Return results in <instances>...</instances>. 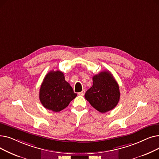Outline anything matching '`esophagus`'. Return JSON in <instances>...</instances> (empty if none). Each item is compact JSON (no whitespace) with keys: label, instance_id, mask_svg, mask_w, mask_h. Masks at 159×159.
I'll list each match as a JSON object with an SVG mask.
<instances>
[{"label":"esophagus","instance_id":"obj_1","mask_svg":"<svg viewBox=\"0 0 159 159\" xmlns=\"http://www.w3.org/2000/svg\"><path fill=\"white\" fill-rule=\"evenodd\" d=\"M78 94H79V95H81V96L84 95V94H85V90L83 89V90L81 91V92H79Z\"/></svg>","mask_w":159,"mask_h":159}]
</instances>
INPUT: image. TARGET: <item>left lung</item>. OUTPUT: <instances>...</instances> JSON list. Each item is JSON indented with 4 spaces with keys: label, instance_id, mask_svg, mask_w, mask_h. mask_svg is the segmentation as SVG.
Instances as JSON below:
<instances>
[{
    "label": "left lung",
    "instance_id": "8db88e82",
    "mask_svg": "<svg viewBox=\"0 0 159 159\" xmlns=\"http://www.w3.org/2000/svg\"><path fill=\"white\" fill-rule=\"evenodd\" d=\"M118 83L112 74L102 71L93 77V86L85 93V98L95 109L104 113L113 110L120 99Z\"/></svg>",
    "mask_w": 159,
    "mask_h": 159
}]
</instances>
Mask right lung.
I'll use <instances>...</instances> for the list:
<instances>
[{
	"mask_svg": "<svg viewBox=\"0 0 159 159\" xmlns=\"http://www.w3.org/2000/svg\"><path fill=\"white\" fill-rule=\"evenodd\" d=\"M77 95L61 71H49L45 76L39 91L42 104L54 112L64 110Z\"/></svg>",
	"mask_w": 159,
	"mask_h": 159,
	"instance_id": "obj_1",
	"label": "right lung"
}]
</instances>
